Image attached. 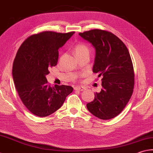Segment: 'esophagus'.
I'll return each instance as SVG.
<instances>
[{"label": "esophagus", "instance_id": "obj_1", "mask_svg": "<svg viewBox=\"0 0 153 153\" xmlns=\"http://www.w3.org/2000/svg\"><path fill=\"white\" fill-rule=\"evenodd\" d=\"M74 91H84L85 88L83 87H80V86H75V87L74 88Z\"/></svg>", "mask_w": 153, "mask_h": 153}]
</instances>
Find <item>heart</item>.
Masks as SVG:
<instances>
[{"instance_id":"1","label":"heart","mask_w":153,"mask_h":153,"mask_svg":"<svg viewBox=\"0 0 153 153\" xmlns=\"http://www.w3.org/2000/svg\"><path fill=\"white\" fill-rule=\"evenodd\" d=\"M76 56L82 55L83 54H89V48L85 43H78L74 48Z\"/></svg>"}]
</instances>
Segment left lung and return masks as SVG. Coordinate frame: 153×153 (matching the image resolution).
I'll list each match as a JSON object with an SVG mask.
<instances>
[{"label":"left lung","instance_id":"left-lung-1","mask_svg":"<svg viewBox=\"0 0 153 153\" xmlns=\"http://www.w3.org/2000/svg\"><path fill=\"white\" fill-rule=\"evenodd\" d=\"M96 51L93 71L102 77L101 91L86 104L89 112L102 120L117 117L133 93L134 73L127 47L119 38L105 30L93 29L79 33Z\"/></svg>","mask_w":153,"mask_h":153}]
</instances>
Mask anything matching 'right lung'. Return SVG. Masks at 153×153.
Listing matches in <instances>:
<instances>
[{
    "label": "right lung",
    "mask_w": 153,
    "mask_h": 153,
    "mask_svg": "<svg viewBox=\"0 0 153 153\" xmlns=\"http://www.w3.org/2000/svg\"><path fill=\"white\" fill-rule=\"evenodd\" d=\"M67 33L42 31L28 36L19 47L13 66L15 87L22 103L31 113L45 117L61 107L73 88L48 85L46 75L55 67L59 48L73 36Z\"/></svg>",
    "instance_id": "obj_1"
}]
</instances>
